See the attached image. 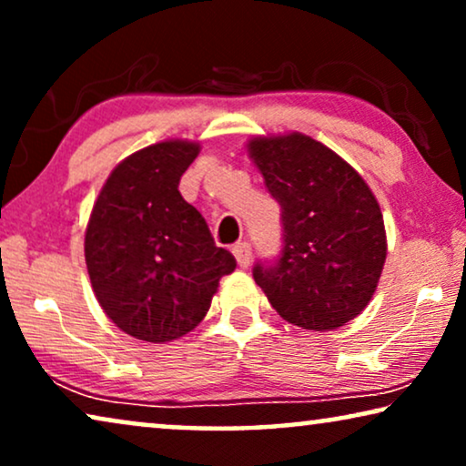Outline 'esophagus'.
Returning <instances> with one entry per match:
<instances>
[{
  "label": "esophagus",
  "mask_w": 466,
  "mask_h": 466,
  "mask_svg": "<svg viewBox=\"0 0 466 466\" xmlns=\"http://www.w3.org/2000/svg\"><path fill=\"white\" fill-rule=\"evenodd\" d=\"M233 254L235 258H238V265L241 269H246L248 265H250V258H252V246L248 244V241H239V244L233 246Z\"/></svg>",
  "instance_id": "obj_1"
}]
</instances>
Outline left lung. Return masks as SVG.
Returning a JSON list of instances; mask_svg holds the SVG:
<instances>
[{
	"mask_svg": "<svg viewBox=\"0 0 466 466\" xmlns=\"http://www.w3.org/2000/svg\"><path fill=\"white\" fill-rule=\"evenodd\" d=\"M248 155L282 208L284 241L252 269L271 308L308 330H333L371 301L386 260L380 203L352 165L303 133L252 137Z\"/></svg>",
	"mask_w": 466,
	"mask_h": 466,
	"instance_id": "1",
	"label": "left lung"
}]
</instances>
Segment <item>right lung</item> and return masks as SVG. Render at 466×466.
<instances>
[{
    "label": "right lung",
    "mask_w": 466,
    "mask_h": 466,
    "mask_svg": "<svg viewBox=\"0 0 466 466\" xmlns=\"http://www.w3.org/2000/svg\"><path fill=\"white\" fill-rule=\"evenodd\" d=\"M199 144L167 139L127 157L95 201L85 258L101 309L127 335L163 343L206 318L233 254L214 244L208 222L177 184Z\"/></svg>",
    "instance_id": "right-lung-1"
}]
</instances>
